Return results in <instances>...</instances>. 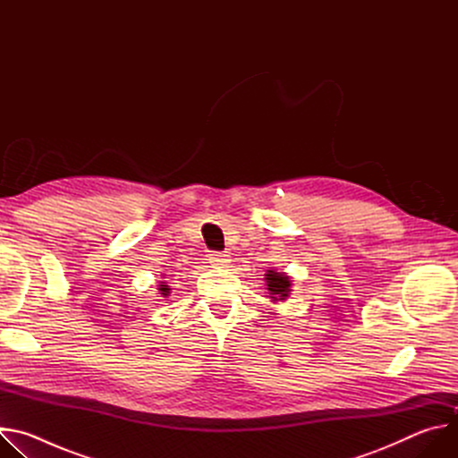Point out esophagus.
<instances>
[{
    "mask_svg": "<svg viewBox=\"0 0 458 458\" xmlns=\"http://www.w3.org/2000/svg\"><path fill=\"white\" fill-rule=\"evenodd\" d=\"M208 260L210 263L214 265V267H226L228 263H230V257H228V253H225V251H212L210 253V257H208Z\"/></svg>",
    "mask_w": 458,
    "mask_h": 458,
    "instance_id": "1",
    "label": "esophagus"
}]
</instances>
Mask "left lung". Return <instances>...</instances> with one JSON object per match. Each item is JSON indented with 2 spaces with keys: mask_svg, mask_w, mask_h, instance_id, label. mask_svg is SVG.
<instances>
[{
  "mask_svg": "<svg viewBox=\"0 0 458 458\" xmlns=\"http://www.w3.org/2000/svg\"><path fill=\"white\" fill-rule=\"evenodd\" d=\"M265 281H267V290L270 293V299L274 302L277 301H286V297L290 295V288H292V283H290V277L284 276L283 272H274V270H268V274L265 276Z\"/></svg>",
  "mask_w": 458,
  "mask_h": 458,
  "instance_id": "left-lung-1",
  "label": "left lung"
}]
</instances>
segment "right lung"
Here are the masks:
<instances>
[{"mask_svg":"<svg viewBox=\"0 0 458 458\" xmlns=\"http://www.w3.org/2000/svg\"><path fill=\"white\" fill-rule=\"evenodd\" d=\"M157 290H159V293H161V297H168V295H170V290H172V288H170V286H168V284H166V283H161V284H159V288H157Z\"/></svg>","mask_w":458,"mask_h":458,"instance_id":"obj_1","label":"right lung"}]
</instances>
